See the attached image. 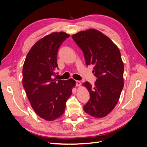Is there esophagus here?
I'll use <instances>...</instances> for the list:
<instances>
[{"label":"esophagus","instance_id":"obj_1","mask_svg":"<svg viewBox=\"0 0 147 147\" xmlns=\"http://www.w3.org/2000/svg\"><path fill=\"white\" fill-rule=\"evenodd\" d=\"M75 84H76L77 86H80L81 85V82L78 80H76L75 81Z\"/></svg>","mask_w":147,"mask_h":147}]
</instances>
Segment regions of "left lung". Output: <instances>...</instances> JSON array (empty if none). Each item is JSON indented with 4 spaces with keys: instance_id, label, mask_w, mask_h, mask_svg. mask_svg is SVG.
Here are the masks:
<instances>
[{
    "instance_id": "1",
    "label": "left lung",
    "mask_w": 147,
    "mask_h": 147,
    "mask_svg": "<svg viewBox=\"0 0 147 147\" xmlns=\"http://www.w3.org/2000/svg\"><path fill=\"white\" fill-rule=\"evenodd\" d=\"M72 38L82 50L86 65L94 66L92 73L97 78L94 85L88 82L83 84L90 94L83 109L94 117H105L117 105L124 86V64L119 48L93 29L75 34Z\"/></svg>"
}]
</instances>
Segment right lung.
Masks as SVG:
<instances>
[{"mask_svg":"<svg viewBox=\"0 0 147 147\" xmlns=\"http://www.w3.org/2000/svg\"><path fill=\"white\" fill-rule=\"evenodd\" d=\"M70 35L63 32L47 35L31 48L23 68V84L31 106L40 117L53 121L64 113L75 82L53 78L57 51Z\"/></svg>","mask_w":147,"mask_h":147,"instance_id":"1","label":"right lung"}]
</instances>
